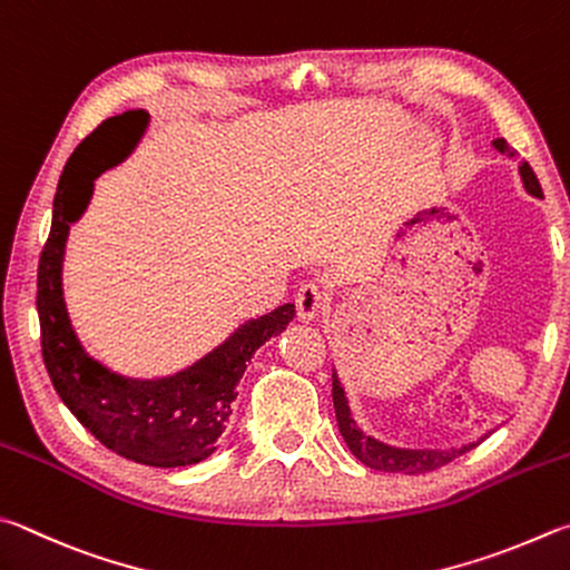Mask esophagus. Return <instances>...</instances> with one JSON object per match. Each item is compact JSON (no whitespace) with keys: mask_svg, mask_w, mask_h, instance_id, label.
<instances>
[{"mask_svg":"<svg viewBox=\"0 0 570 570\" xmlns=\"http://www.w3.org/2000/svg\"><path fill=\"white\" fill-rule=\"evenodd\" d=\"M326 304V294L318 284H304L296 292V314L302 321H312L321 314V308Z\"/></svg>","mask_w":570,"mask_h":570,"instance_id":"1","label":"esophagus"}]
</instances>
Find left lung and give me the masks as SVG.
Instances as JSON below:
<instances>
[{"label": "left lung", "mask_w": 570, "mask_h": 570, "mask_svg": "<svg viewBox=\"0 0 570 570\" xmlns=\"http://www.w3.org/2000/svg\"><path fill=\"white\" fill-rule=\"evenodd\" d=\"M493 149L501 151L503 157L513 159L515 157V149L509 147V141L505 139H493ZM521 174V181H523V189L529 191L535 199H543V191H541V184H538L533 169L529 167V161H523L519 167ZM334 411H336V423H338V431L341 436H344L348 451L354 453V456L368 465V469H376V471H386V473H409V475H416V473H426V471H436L441 465L451 463L453 459L463 456L465 451H471L479 446V443L489 436H481L479 441L473 443H465V446L459 449H403V446H391V443L381 441L368 436L366 431L358 429V423L354 419V411L348 406V396L344 386H341V379L334 368Z\"/></svg>", "instance_id": "obj_1"}]
</instances>
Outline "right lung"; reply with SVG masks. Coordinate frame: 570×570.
Masks as SVG:
<instances>
[{"instance_id":"obj_1","label":"right lung","mask_w":570,"mask_h":570,"mask_svg":"<svg viewBox=\"0 0 570 570\" xmlns=\"http://www.w3.org/2000/svg\"><path fill=\"white\" fill-rule=\"evenodd\" d=\"M147 124L149 114L144 109L124 111L89 134L69 157L57 184L49 239L39 258L37 312L49 379L81 426L134 463L181 469L206 461L222 446L246 364L268 338L292 324L296 306L284 304L244 321L209 354L169 376H124L81 346L61 278L69 232L87 212L97 177L107 171L99 164L101 149L121 129H137L141 137Z\"/></svg>"}]
</instances>
